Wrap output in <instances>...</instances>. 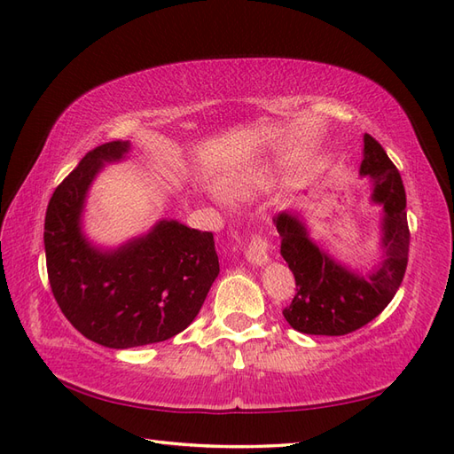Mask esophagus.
<instances>
[{
    "label": "esophagus",
    "instance_id": "34e87169",
    "mask_svg": "<svg viewBox=\"0 0 454 454\" xmlns=\"http://www.w3.org/2000/svg\"><path fill=\"white\" fill-rule=\"evenodd\" d=\"M269 249H271V244L267 242V238L259 236V234L252 236V242H249V246L246 247L247 262L254 263V265H263V263H267Z\"/></svg>",
    "mask_w": 454,
    "mask_h": 454
}]
</instances>
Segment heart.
I'll return each instance as SVG.
<instances>
[{"label": "heart", "instance_id": "heart-1", "mask_svg": "<svg viewBox=\"0 0 454 454\" xmlns=\"http://www.w3.org/2000/svg\"><path fill=\"white\" fill-rule=\"evenodd\" d=\"M263 185V179H262V176H242V177H236V179H232L226 185V191L230 192V195L232 197H238V199H244V197H247L249 192H252L254 189H257V187H262Z\"/></svg>", "mask_w": 454, "mask_h": 454}]
</instances>
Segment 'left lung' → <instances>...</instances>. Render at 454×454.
<instances>
[{
  "mask_svg": "<svg viewBox=\"0 0 454 454\" xmlns=\"http://www.w3.org/2000/svg\"><path fill=\"white\" fill-rule=\"evenodd\" d=\"M361 176L372 179L371 199L384 210V259L369 277L349 271L317 247L298 215L281 212L273 218L281 236V255L296 281V294L283 316L301 333L345 335L359 330L390 304L406 273V191L396 166L371 134H364Z\"/></svg>",
  "mask_w": 454,
  "mask_h": 454,
  "instance_id": "obj_1",
  "label": "left lung"
}]
</instances>
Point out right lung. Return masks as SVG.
I'll return each mask as SVG.
<instances>
[{
	"instance_id": "right-lung-1",
	"label": "right lung",
	"mask_w": 454,
	"mask_h": 454,
	"mask_svg": "<svg viewBox=\"0 0 454 454\" xmlns=\"http://www.w3.org/2000/svg\"><path fill=\"white\" fill-rule=\"evenodd\" d=\"M130 150L114 140L88 152L52 192L44 218L52 294L75 330L111 349L166 341L195 320L220 273L212 232L160 220L146 236L99 249L82 232V210L103 163Z\"/></svg>"
}]
</instances>
